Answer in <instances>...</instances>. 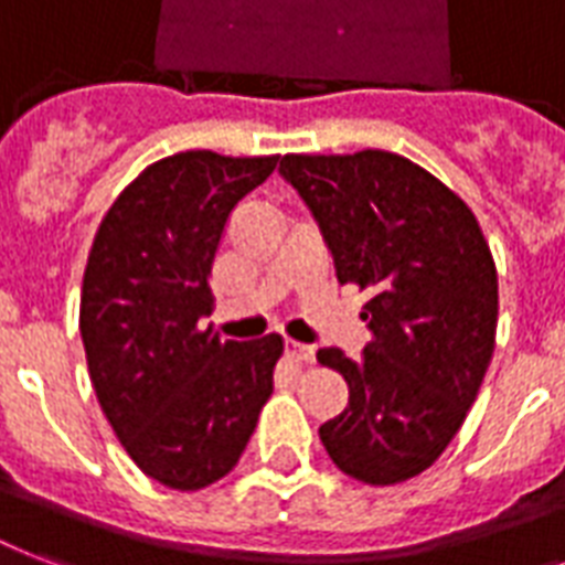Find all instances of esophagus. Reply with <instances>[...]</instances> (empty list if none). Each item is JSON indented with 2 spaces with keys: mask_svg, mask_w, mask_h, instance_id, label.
Masks as SVG:
<instances>
[{
  "mask_svg": "<svg viewBox=\"0 0 565 565\" xmlns=\"http://www.w3.org/2000/svg\"><path fill=\"white\" fill-rule=\"evenodd\" d=\"M287 354H290L292 361H301V363H310L313 361V345H305V343H287Z\"/></svg>",
  "mask_w": 565,
  "mask_h": 565,
  "instance_id": "1",
  "label": "esophagus"
}]
</instances>
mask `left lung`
I'll list each match as a JSON object with an SVG mask.
<instances>
[{"instance_id":"obj_1","label":"left lung","mask_w":565,"mask_h":565,"mask_svg":"<svg viewBox=\"0 0 565 565\" xmlns=\"http://www.w3.org/2000/svg\"><path fill=\"white\" fill-rule=\"evenodd\" d=\"M337 281L370 292L361 361L319 349L349 407L319 428L337 469L390 487L434 466L478 398L495 349L499 275L475 213L402 154H284Z\"/></svg>"}]
</instances>
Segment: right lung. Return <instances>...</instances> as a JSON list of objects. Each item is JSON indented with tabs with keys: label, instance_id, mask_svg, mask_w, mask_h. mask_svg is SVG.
I'll use <instances>...</instances> for the list:
<instances>
[{
	"label": "right lung",
	"instance_id": "right-lung-1",
	"mask_svg": "<svg viewBox=\"0 0 565 565\" xmlns=\"http://www.w3.org/2000/svg\"><path fill=\"white\" fill-rule=\"evenodd\" d=\"M275 167L278 154H170L117 195L93 239L78 313L93 390L128 457L170 490L225 478L273 395L281 337L222 343L199 319L225 222Z\"/></svg>",
	"mask_w": 565,
	"mask_h": 565
}]
</instances>
